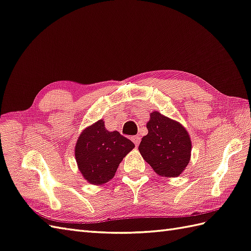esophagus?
<instances>
[{"label": "esophagus", "instance_id": "obj_1", "mask_svg": "<svg viewBox=\"0 0 251 251\" xmlns=\"http://www.w3.org/2000/svg\"><path fill=\"white\" fill-rule=\"evenodd\" d=\"M132 142L134 143V145L137 147L139 145V143H140V137L139 136H133L132 137Z\"/></svg>", "mask_w": 251, "mask_h": 251}]
</instances>
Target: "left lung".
Here are the masks:
<instances>
[{
    "label": "left lung",
    "instance_id": "obj_1",
    "mask_svg": "<svg viewBox=\"0 0 251 251\" xmlns=\"http://www.w3.org/2000/svg\"><path fill=\"white\" fill-rule=\"evenodd\" d=\"M148 134L143 137L138 150L144 160L162 176H180L189 163L192 142L180 122L158 112L150 114Z\"/></svg>",
    "mask_w": 251,
    "mask_h": 251
}]
</instances>
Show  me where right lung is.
<instances>
[{
    "label": "right lung",
    "instance_id": "1",
    "mask_svg": "<svg viewBox=\"0 0 251 251\" xmlns=\"http://www.w3.org/2000/svg\"><path fill=\"white\" fill-rule=\"evenodd\" d=\"M130 139L117 131L108 132L104 121L86 127L75 145V160L84 179L100 185L113 179L119 164L134 148Z\"/></svg>",
    "mask_w": 251,
    "mask_h": 251
}]
</instances>
